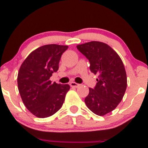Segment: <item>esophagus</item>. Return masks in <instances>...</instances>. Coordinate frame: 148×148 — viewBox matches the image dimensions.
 Returning a JSON list of instances; mask_svg holds the SVG:
<instances>
[{"label":"esophagus","mask_w":148,"mask_h":148,"mask_svg":"<svg viewBox=\"0 0 148 148\" xmlns=\"http://www.w3.org/2000/svg\"><path fill=\"white\" fill-rule=\"evenodd\" d=\"M70 86L73 87V88H77V87L79 86L80 84H77V83H75V82H71L70 84Z\"/></svg>","instance_id":"34e87169"}]
</instances>
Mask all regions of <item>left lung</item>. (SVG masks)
<instances>
[{"label":"left lung","mask_w":148,"mask_h":148,"mask_svg":"<svg viewBox=\"0 0 148 148\" xmlns=\"http://www.w3.org/2000/svg\"><path fill=\"white\" fill-rule=\"evenodd\" d=\"M76 47L89 61L91 73L99 75L96 86L89 88L86 105L96 115H106L119 105L126 91L127 77L123 62L110 46L102 42L91 41Z\"/></svg>","instance_id":"8db88e82"}]
</instances>
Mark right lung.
I'll list each match as a JSON object with an SVG mask.
<instances>
[{
  "label": "right lung",
  "mask_w": 148,
  "mask_h": 148,
  "mask_svg": "<svg viewBox=\"0 0 148 148\" xmlns=\"http://www.w3.org/2000/svg\"><path fill=\"white\" fill-rule=\"evenodd\" d=\"M67 46L49 44L33 51L18 72L17 84L24 105L38 118L54 115L62 106L68 84L51 83L50 77L59 69L62 54Z\"/></svg>",
  "instance_id": "obj_1"
}]
</instances>
